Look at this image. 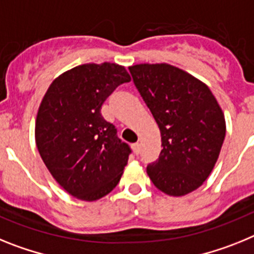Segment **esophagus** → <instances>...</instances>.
Segmentation results:
<instances>
[{"instance_id": "esophagus-1", "label": "esophagus", "mask_w": 254, "mask_h": 254, "mask_svg": "<svg viewBox=\"0 0 254 254\" xmlns=\"http://www.w3.org/2000/svg\"><path fill=\"white\" fill-rule=\"evenodd\" d=\"M131 148H133L134 153L138 154L140 152V144L139 143H134V144H131Z\"/></svg>"}]
</instances>
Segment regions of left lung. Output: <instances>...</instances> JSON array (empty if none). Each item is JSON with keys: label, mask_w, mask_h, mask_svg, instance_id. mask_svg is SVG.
Wrapping results in <instances>:
<instances>
[{"label": "left lung", "mask_w": 254, "mask_h": 254, "mask_svg": "<svg viewBox=\"0 0 254 254\" xmlns=\"http://www.w3.org/2000/svg\"><path fill=\"white\" fill-rule=\"evenodd\" d=\"M134 84L161 131L160 157L147 167L154 187L183 197L212 173L226 133L225 116L211 89L169 64L129 67Z\"/></svg>", "instance_id": "1"}]
</instances>
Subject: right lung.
Returning <instances> with one entry per match:
<instances>
[{
    "label": "right lung",
    "instance_id": "right-lung-1",
    "mask_svg": "<svg viewBox=\"0 0 254 254\" xmlns=\"http://www.w3.org/2000/svg\"><path fill=\"white\" fill-rule=\"evenodd\" d=\"M131 80L118 64H84L48 87L35 119V144L51 175L72 197L94 202L119 184L130 148L101 115L106 98Z\"/></svg>",
    "mask_w": 254,
    "mask_h": 254
}]
</instances>
